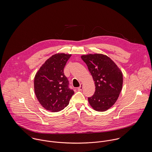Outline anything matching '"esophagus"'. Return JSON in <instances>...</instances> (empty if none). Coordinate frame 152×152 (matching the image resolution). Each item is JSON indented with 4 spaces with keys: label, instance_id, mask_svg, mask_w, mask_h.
Returning a JSON list of instances; mask_svg holds the SVG:
<instances>
[{
    "label": "esophagus",
    "instance_id": "34e87169",
    "mask_svg": "<svg viewBox=\"0 0 152 152\" xmlns=\"http://www.w3.org/2000/svg\"><path fill=\"white\" fill-rule=\"evenodd\" d=\"M83 84H80V86L77 88V89H78V91H81V90H82V89H83Z\"/></svg>",
    "mask_w": 152,
    "mask_h": 152
}]
</instances>
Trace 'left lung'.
I'll return each instance as SVG.
<instances>
[{
    "instance_id": "obj_1",
    "label": "left lung",
    "mask_w": 152,
    "mask_h": 152,
    "mask_svg": "<svg viewBox=\"0 0 152 152\" xmlns=\"http://www.w3.org/2000/svg\"><path fill=\"white\" fill-rule=\"evenodd\" d=\"M95 81L94 94L88 97L92 108L104 112L112 107L117 101L123 85L121 69L108 56L101 54L81 56Z\"/></svg>"
}]
</instances>
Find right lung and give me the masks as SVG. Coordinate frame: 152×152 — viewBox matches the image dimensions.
<instances>
[{
	"instance_id": "obj_1",
	"label": "right lung",
	"mask_w": 152,
	"mask_h": 152,
	"mask_svg": "<svg viewBox=\"0 0 152 152\" xmlns=\"http://www.w3.org/2000/svg\"><path fill=\"white\" fill-rule=\"evenodd\" d=\"M71 54L53 55L36 73L34 87L36 97L42 107L51 112H58L68 105L74 92L69 88L64 68Z\"/></svg>"
}]
</instances>
